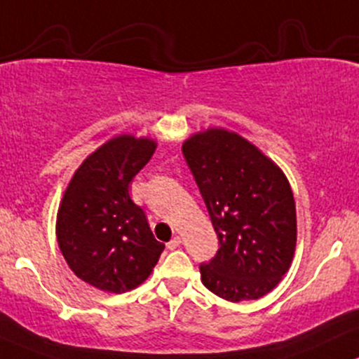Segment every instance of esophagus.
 <instances>
[{"label": "esophagus", "instance_id": "obj_1", "mask_svg": "<svg viewBox=\"0 0 359 359\" xmlns=\"http://www.w3.org/2000/svg\"><path fill=\"white\" fill-rule=\"evenodd\" d=\"M177 247H180V237H173L170 242L167 243V249L168 250H175Z\"/></svg>", "mask_w": 359, "mask_h": 359}]
</instances>
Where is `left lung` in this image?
<instances>
[{
    "mask_svg": "<svg viewBox=\"0 0 359 359\" xmlns=\"http://www.w3.org/2000/svg\"><path fill=\"white\" fill-rule=\"evenodd\" d=\"M219 249L199 266L208 290L228 302L257 300L290 269L297 210L281 168L237 133L211 128L182 144Z\"/></svg>",
    "mask_w": 359,
    "mask_h": 359,
    "instance_id": "left-lung-1",
    "label": "left lung"
}]
</instances>
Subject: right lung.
Segmentation results:
<instances>
[{
  "mask_svg": "<svg viewBox=\"0 0 359 359\" xmlns=\"http://www.w3.org/2000/svg\"><path fill=\"white\" fill-rule=\"evenodd\" d=\"M155 149L148 137H112L80 165L59 204V249L78 278L102 291L135 290L165 249L129 196Z\"/></svg>",
  "mask_w": 359,
  "mask_h": 359,
  "instance_id": "right-lung-1",
  "label": "right lung"
}]
</instances>
